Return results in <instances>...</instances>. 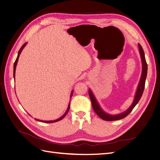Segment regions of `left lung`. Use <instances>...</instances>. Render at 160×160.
I'll use <instances>...</instances> for the list:
<instances>
[{"label": "left lung", "mask_w": 160, "mask_h": 160, "mask_svg": "<svg viewBox=\"0 0 160 160\" xmlns=\"http://www.w3.org/2000/svg\"><path fill=\"white\" fill-rule=\"evenodd\" d=\"M138 47H139V50L140 52V55H141L142 57V74L141 77V79H140L139 83L138 85V88L137 89L136 92V95H135V99L133 101V103L132 105H131V107L126 111H125L124 113H122L121 114L117 115H111L105 113V112L101 110L100 108L99 104L97 102V101L95 98H94V95L92 93L91 91L89 89V98L91 101V103H92V107L93 108V110L95 111V112L97 113L99 118H101L102 119L105 120V121H115V120H119V119H122L128 116L130 113L131 111L133 110V109L135 108V106L137 105V103L139 102V99H141L142 94L143 93V90L145 88V83H146V77H147V72H148V64L146 61V58H145V55H144V51L142 49V47L141 45L138 44Z\"/></svg>", "instance_id": "1"}]
</instances>
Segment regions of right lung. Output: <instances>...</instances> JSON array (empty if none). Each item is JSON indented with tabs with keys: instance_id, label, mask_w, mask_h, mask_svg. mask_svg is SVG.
<instances>
[{
	"instance_id": "right-lung-1",
	"label": "right lung",
	"mask_w": 160,
	"mask_h": 160,
	"mask_svg": "<svg viewBox=\"0 0 160 160\" xmlns=\"http://www.w3.org/2000/svg\"><path fill=\"white\" fill-rule=\"evenodd\" d=\"M26 45H27V42L24 43V44L22 45V46L21 47V48L20 49V50H19V51H18V56H17V57L16 61H15V62H14V70H13V75H14V76H15V69H16V66H17V61H18V57H19V55H20V54H21V51H22V49H23L24 47H25L26 46ZM72 93H73V91H72V92H71V97H72ZM69 108H70V103H69V106H68V109H67V111H66V113H65L63 115H62L61 118H60L59 119H57V120H55V121H49V122H47V121H41V120L37 119H36V120H37V121H39V122H45V123H54V122H58V121H60V120H61L62 118H65V116L67 115V113H68V111H69Z\"/></svg>"
}]
</instances>
